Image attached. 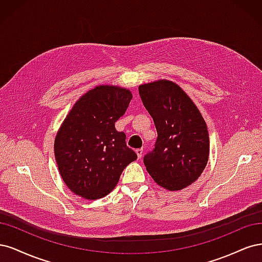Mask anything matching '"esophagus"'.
I'll return each mask as SVG.
<instances>
[{
	"instance_id": "1",
	"label": "esophagus",
	"mask_w": 262,
	"mask_h": 262,
	"mask_svg": "<svg viewBox=\"0 0 262 262\" xmlns=\"http://www.w3.org/2000/svg\"><path fill=\"white\" fill-rule=\"evenodd\" d=\"M135 151H136V155H137L138 159H140V158L142 157V151H143V150H142L141 148H139V149H136Z\"/></svg>"
}]
</instances>
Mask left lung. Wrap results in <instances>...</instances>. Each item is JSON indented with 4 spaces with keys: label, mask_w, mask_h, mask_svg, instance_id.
<instances>
[{
    "label": "left lung",
    "mask_w": 262,
    "mask_h": 262,
    "mask_svg": "<svg viewBox=\"0 0 262 262\" xmlns=\"http://www.w3.org/2000/svg\"><path fill=\"white\" fill-rule=\"evenodd\" d=\"M139 96L158 133L155 147L143 157V163L160 186L183 189L198 179L208 162L210 145L204 117L172 81L141 85Z\"/></svg>",
    "instance_id": "left-lung-1"
}]
</instances>
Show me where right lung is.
I'll use <instances>...</instances> for the list:
<instances>
[{"instance_id": "1", "label": "right lung", "mask_w": 262, "mask_h": 262, "mask_svg": "<svg viewBox=\"0 0 262 262\" xmlns=\"http://www.w3.org/2000/svg\"><path fill=\"white\" fill-rule=\"evenodd\" d=\"M129 90L98 86L75 103L54 141L56 163L65 184L86 199L106 196L124 168L137 159L115 129L132 100Z\"/></svg>"}]
</instances>
